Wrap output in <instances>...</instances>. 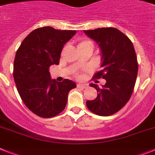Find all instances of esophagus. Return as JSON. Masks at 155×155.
I'll return each mask as SVG.
<instances>
[{
  "label": "esophagus",
  "instance_id": "obj_1",
  "mask_svg": "<svg viewBox=\"0 0 155 155\" xmlns=\"http://www.w3.org/2000/svg\"><path fill=\"white\" fill-rule=\"evenodd\" d=\"M77 86L78 87V88H81V89H85L88 87V85L87 84H81V83H78Z\"/></svg>",
  "mask_w": 155,
  "mask_h": 155
}]
</instances>
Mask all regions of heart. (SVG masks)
<instances>
[{
	"label": "heart",
	"instance_id": "1",
	"mask_svg": "<svg viewBox=\"0 0 155 155\" xmlns=\"http://www.w3.org/2000/svg\"><path fill=\"white\" fill-rule=\"evenodd\" d=\"M90 43V42H88V41H84V42H81V43H80L78 44V46L79 45H83V44H85V43ZM78 78H80V75H78Z\"/></svg>",
	"mask_w": 155,
	"mask_h": 155
}]
</instances>
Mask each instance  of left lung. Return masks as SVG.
<instances>
[{"instance_id":"obj_1","label":"left lung","mask_w":155,"mask_h":155,"mask_svg":"<svg viewBox=\"0 0 155 155\" xmlns=\"http://www.w3.org/2000/svg\"><path fill=\"white\" fill-rule=\"evenodd\" d=\"M84 32L97 43L101 52L102 70L94 78L106 81L101 87L89 85L97 89V97L87 101L86 105L98 116H111L120 111L132 94L138 74L136 54L131 41L118 29L102 28Z\"/></svg>"}]
</instances>
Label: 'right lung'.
<instances>
[{"label": "right lung", "instance_id": "right-lung-1", "mask_svg": "<svg viewBox=\"0 0 155 155\" xmlns=\"http://www.w3.org/2000/svg\"><path fill=\"white\" fill-rule=\"evenodd\" d=\"M76 31L39 28L24 39L16 54L13 78L24 104L37 116L51 118L62 112L76 83L51 79L50 66L58 65L64 45Z\"/></svg>", "mask_w": 155, "mask_h": 155}]
</instances>
